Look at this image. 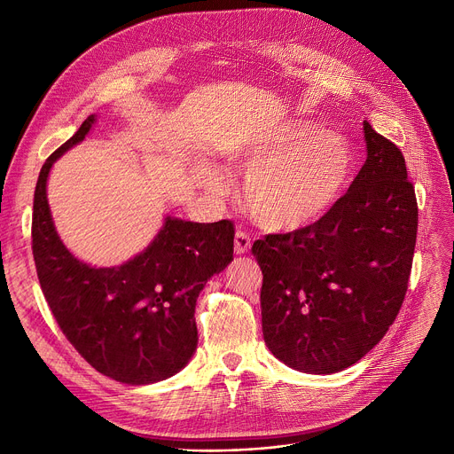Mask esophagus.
Masks as SVG:
<instances>
[{"mask_svg":"<svg viewBox=\"0 0 454 454\" xmlns=\"http://www.w3.org/2000/svg\"><path fill=\"white\" fill-rule=\"evenodd\" d=\"M250 247H252L250 235L245 233V231H237V233H235V241H233V250H235V254H237V255L248 254V252H250Z\"/></svg>","mask_w":454,"mask_h":454,"instance_id":"1","label":"esophagus"}]
</instances>
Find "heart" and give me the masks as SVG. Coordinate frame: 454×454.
I'll return each mask as SVG.
<instances>
[{
  "instance_id": "obj_1",
  "label": "heart",
  "mask_w": 454,
  "mask_h": 454,
  "mask_svg": "<svg viewBox=\"0 0 454 454\" xmlns=\"http://www.w3.org/2000/svg\"><path fill=\"white\" fill-rule=\"evenodd\" d=\"M228 161L233 171L247 173L243 202L250 217L270 231H296L339 200L353 154L342 136L291 119L241 143ZM200 178L207 193H226L221 171L209 167Z\"/></svg>"
}]
</instances>
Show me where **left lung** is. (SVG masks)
<instances>
[{"label": "left lung", "instance_id": "obj_1", "mask_svg": "<svg viewBox=\"0 0 454 454\" xmlns=\"http://www.w3.org/2000/svg\"><path fill=\"white\" fill-rule=\"evenodd\" d=\"M364 125L366 161L315 224L252 247L263 270L261 322L278 361L337 373L379 344L407 293L418 202L392 141Z\"/></svg>", "mask_w": 454, "mask_h": 454}]
</instances>
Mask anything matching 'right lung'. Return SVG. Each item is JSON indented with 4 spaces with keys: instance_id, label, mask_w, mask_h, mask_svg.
Masks as SVG:
<instances>
[{
    "instance_id": "1",
    "label": "right lung",
    "mask_w": 454,
    "mask_h": 454,
    "mask_svg": "<svg viewBox=\"0 0 454 454\" xmlns=\"http://www.w3.org/2000/svg\"><path fill=\"white\" fill-rule=\"evenodd\" d=\"M98 115L43 163L33 204V255L42 293L66 339L99 373L141 387L165 380L197 351L195 305L233 261V224L167 215L147 248L115 267H91L62 243L47 202L53 163L93 129Z\"/></svg>"
}]
</instances>
